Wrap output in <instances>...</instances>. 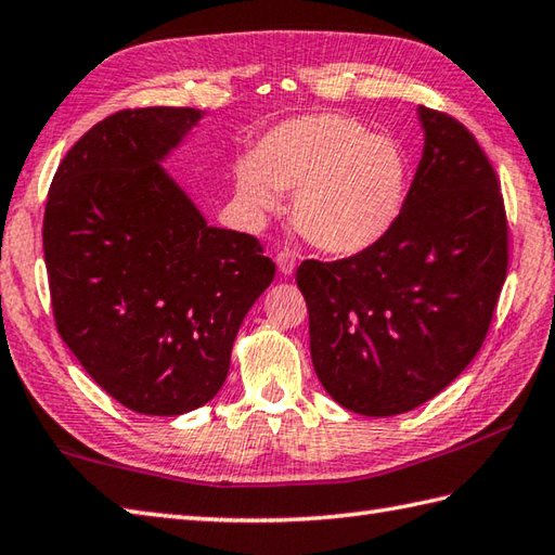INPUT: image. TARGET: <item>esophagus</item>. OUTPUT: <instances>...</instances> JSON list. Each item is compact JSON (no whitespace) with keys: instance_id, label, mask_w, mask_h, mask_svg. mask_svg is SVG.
<instances>
[{"instance_id":"1","label":"esophagus","mask_w":555,"mask_h":555,"mask_svg":"<svg viewBox=\"0 0 555 555\" xmlns=\"http://www.w3.org/2000/svg\"><path fill=\"white\" fill-rule=\"evenodd\" d=\"M276 264H279L281 274L291 276L293 271H296V257H293L291 253H279V255H276Z\"/></svg>"}]
</instances>
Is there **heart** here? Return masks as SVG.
<instances>
[{"mask_svg":"<svg viewBox=\"0 0 555 555\" xmlns=\"http://www.w3.org/2000/svg\"><path fill=\"white\" fill-rule=\"evenodd\" d=\"M235 203L262 223L293 194V223L328 255H358L396 227L408 203L410 169L393 138L346 114H305L281 121L255 155L233 169Z\"/></svg>","mask_w":555,"mask_h":555,"instance_id":"b5f03b06","label":"heart"}]
</instances>
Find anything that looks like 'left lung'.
<instances>
[{
  "label": "left lung",
  "instance_id": "1",
  "mask_svg": "<svg viewBox=\"0 0 555 555\" xmlns=\"http://www.w3.org/2000/svg\"><path fill=\"white\" fill-rule=\"evenodd\" d=\"M424 150L396 227L364 253L305 259L314 372L367 417L441 393L485 344L508 269L496 171L467 128L417 107Z\"/></svg>",
  "mask_w": 555,
  "mask_h": 555
}]
</instances>
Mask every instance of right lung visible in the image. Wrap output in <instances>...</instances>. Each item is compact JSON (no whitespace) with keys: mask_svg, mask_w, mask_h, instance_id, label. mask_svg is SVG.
<instances>
[{"mask_svg":"<svg viewBox=\"0 0 555 555\" xmlns=\"http://www.w3.org/2000/svg\"><path fill=\"white\" fill-rule=\"evenodd\" d=\"M203 119L191 107L116 112L68 150L47 195L59 336L140 415H183L217 396L235 334L274 279L257 238L209 227L162 167Z\"/></svg>","mask_w":555,"mask_h":555,"instance_id":"obj_1","label":"right lung"}]
</instances>
